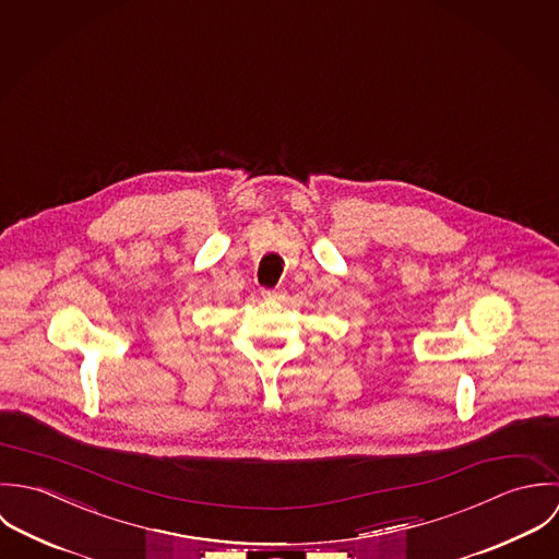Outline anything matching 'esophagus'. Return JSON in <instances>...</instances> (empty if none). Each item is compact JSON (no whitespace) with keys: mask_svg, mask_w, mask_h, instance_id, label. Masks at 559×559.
<instances>
[{"mask_svg":"<svg viewBox=\"0 0 559 559\" xmlns=\"http://www.w3.org/2000/svg\"><path fill=\"white\" fill-rule=\"evenodd\" d=\"M261 296H263L265 300H276V298L283 296V292H281V289H263Z\"/></svg>","mask_w":559,"mask_h":559,"instance_id":"1","label":"esophagus"}]
</instances>
